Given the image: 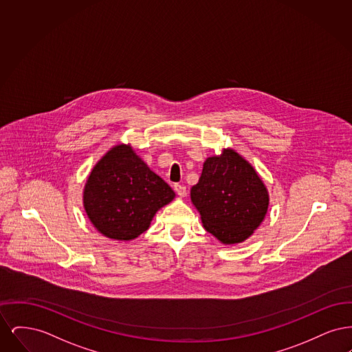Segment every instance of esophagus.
Segmentation results:
<instances>
[{
  "label": "esophagus",
  "instance_id": "1",
  "mask_svg": "<svg viewBox=\"0 0 352 352\" xmlns=\"http://www.w3.org/2000/svg\"><path fill=\"white\" fill-rule=\"evenodd\" d=\"M174 190H175V192H177L179 197H186L187 190H186V187H184V184H174Z\"/></svg>",
  "mask_w": 352,
  "mask_h": 352
}]
</instances>
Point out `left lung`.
Segmentation results:
<instances>
[{
  "label": "left lung",
  "mask_w": 352,
  "mask_h": 352,
  "mask_svg": "<svg viewBox=\"0 0 352 352\" xmlns=\"http://www.w3.org/2000/svg\"><path fill=\"white\" fill-rule=\"evenodd\" d=\"M191 201L210 234L223 244H236L261 224L269 197L254 168L236 151L227 149L206 160L199 182L191 188Z\"/></svg>",
  "instance_id": "8db88e82"
}]
</instances>
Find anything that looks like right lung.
Here are the masks:
<instances>
[{
	"label": "right lung",
	"instance_id": "right-lung-1",
	"mask_svg": "<svg viewBox=\"0 0 352 352\" xmlns=\"http://www.w3.org/2000/svg\"><path fill=\"white\" fill-rule=\"evenodd\" d=\"M174 197L171 187L131 146L118 145L91 171L84 208L100 234L132 240L149 228L155 212Z\"/></svg>",
	"mask_w": 352,
	"mask_h": 352
}]
</instances>
